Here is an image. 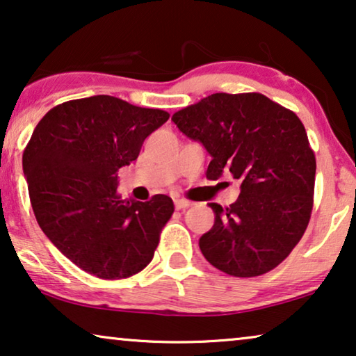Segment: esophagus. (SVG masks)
I'll return each mask as SVG.
<instances>
[{
  "label": "esophagus",
  "mask_w": 356,
  "mask_h": 356,
  "mask_svg": "<svg viewBox=\"0 0 356 356\" xmlns=\"http://www.w3.org/2000/svg\"><path fill=\"white\" fill-rule=\"evenodd\" d=\"M174 204H176V209H185L188 206H192V201L185 200V198H176L174 200Z\"/></svg>",
  "instance_id": "obj_1"
}]
</instances>
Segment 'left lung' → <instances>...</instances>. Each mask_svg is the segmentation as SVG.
<instances>
[{"mask_svg":"<svg viewBox=\"0 0 356 356\" xmlns=\"http://www.w3.org/2000/svg\"><path fill=\"white\" fill-rule=\"evenodd\" d=\"M182 134L211 155L209 180L232 174L241 192L200 238L211 265L232 277H259L300 241L314 208L316 161L302 121L264 94L216 92L172 115Z\"/></svg>","mask_w":356,"mask_h":356,"instance_id":"obj_1","label":"left lung"}]
</instances>
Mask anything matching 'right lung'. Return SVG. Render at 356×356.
<instances>
[{"label":"right lung","mask_w":356,"mask_h":356,"mask_svg":"<svg viewBox=\"0 0 356 356\" xmlns=\"http://www.w3.org/2000/svg\"><path fill=\"white\" fill-rule=\"evenodd\" d=\"M169 113L111 95L68 100L36 124L22 156L31 208L41 230L67 259L102 280L144 270L174 212L155 195L140 203L116 193L118 169Z\"/></svg>","instance_id":"add662e5"}]
</instances>
